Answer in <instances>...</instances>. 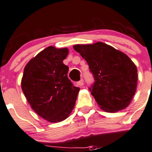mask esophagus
I'll return each mask as SVG.
<instances>
[{"label": "esophagus", "mask_w": 152, "mask_h": 152, "mask_svg": "<svg viewBox=\"0 0 152 152\" xmlns=\"http://www.w3.org/2000/svg\"><path fill=\"white\" fill-rule=\"evenodd\" d=\"M77 84L79 85V86H80V87H82V86H83V85H84V80H83V79H81L80 81H79V82H78Z\"/></svg>", "instance_id": "34e87169"}]
</instances>
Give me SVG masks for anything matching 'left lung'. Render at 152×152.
I'll use <instances>...</instances> for the list:
<instances>
[{"label": "left lung", "instance_id": "1", "mask_svg": "<svg viewBox=\"0 0 152 152\" xmlns=\"http://www.w3.org/2000/svg\"><path fill=\"white\" fill-rule=\"evenodd\" d=\"M87 61L94 83L89 88L103 111L114 113L129 106L137 86V69L127 55L102 42L75 45Z\"/></svg>", "mask_w": 152, "mask_h": 152}]
</instances>
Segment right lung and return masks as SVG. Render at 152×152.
<instances>
[{
	"mask_svg": "<svg viewBox=\"0 0 152 152\" xmlns=\"http://www.w3.org/2000/svg\"><path fill=\"white\" fill-rule=\"evenodd\" d=\"M66 48L49 46L30 60L24 69L22 89L31 108L49 122H60L73 110L79 88L67 77L63 63Z\"/></svg>",
	"mask_w": 152,
	"mask_h": 152,
	"instance_id": "obj_1",
	"label": "right lung"
}]
</instances>
